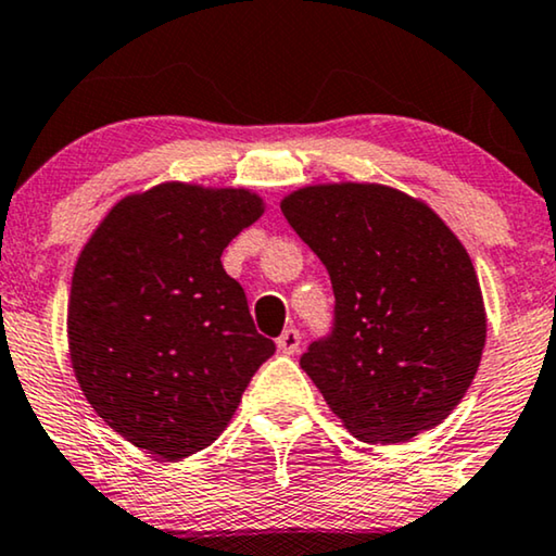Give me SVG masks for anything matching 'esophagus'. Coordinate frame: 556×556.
Masks as SVG:
<instances>
[{
  "label": "esophagus",
  "mask_w": 556,
  "mask_h": 556,
  "mask_svg": "<svg viewBox=\"0 0 556 556\" xmlns=\"http://www.w3.org/2000/svg\"><path fill=\"white\" fill-rule=\"evenodd\" d=\"M276 344L283 354H295L301 349V331L293 329V326H291V329H286L283 333H280Z\"/></svg>",
  "instance_id": "esophagus-1"
}]
</instances>
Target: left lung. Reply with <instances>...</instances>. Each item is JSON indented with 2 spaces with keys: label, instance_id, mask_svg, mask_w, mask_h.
<instances>
[{
  "label": "left lung",
  "instance_id": "obj_1",
  "mask_svg": "<svg viewBox=\"0 0 556 556\" xmlns=\"http://www.w3.org/2000/svg\"><path fill=\"white\" fill-rule=\"evenodd\" d=\"M280 210L331 278V329L301 356L331 413L371 445L443 422L485 344L481 286L451 227L397 189L352 181L299 189Z\"/></svg>",
  "mask_w": 556,
  "mask_h": 556
}]
</instances>
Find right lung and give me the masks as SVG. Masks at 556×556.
Wrapping results in <instances>:
<instances>
[{"label":"right lung","mask_w":556,"mask_h":556,"mask_svg":"<svg viewBox=\"0 0 556 556\" xmlns=\"http://www.w3.org/2000/svg\"><path fill=\"white\" fill-rule=\"evenodd\" d=\"M263 215L248 189L159 185L121 200L73 273L67 341L90 405L121 438L187 458L227 428L276 344L223 250Z\"/></svg>","instance_id":"right-lung-1"}]
</instances>
